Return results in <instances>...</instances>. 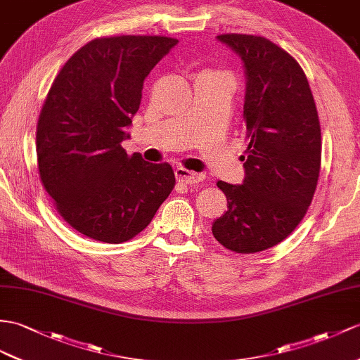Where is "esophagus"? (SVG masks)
<instances>
[{"mask_svg": "<svg viewBox=\"0 0 360 360\" xmlns=\"http://www.w3.org/2000/svg\"><path fill=\"white\" fill-rule=\"evenodd\" d=\"M175 179H177L179 183H183V185H195V183H200L205 179V175L188 171L185 168H177L175 169Z\"/></svg>", "mask_w": 360, "mask_h": 360, "instance_id": "obj_1", "label": "esophagus"}]
</instances>
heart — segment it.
I'll list each match as a JSON object with an SVG mask.
<instances>
[{
  "instance_id": "heart-1",
  "label": "heart",
  "mask_w": 360,
  "mask_h": 360,
  "mask_svg": "<svg viewBox=\"0 0 360 360\" xmlns=\"http://www.w3.org/2000/svg\"><path fill=\"white\" fill-rule=\"evenodd\" d=\"M201 76H206V77H218V79H229V81H231L229 75H226V73H223V72H210V70H206V72L201 73Z\"/></svg>"
}]
</instances>
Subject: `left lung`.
Instances as JSON below:
<instances>
[{
  "label": "left lung",
  "instance_id": "1",
  "mask_svg": "<svg viewBox=\"0 0 360 360\" xmlns=\"http://www.w3.org/2000/svg\"><path fill=\"white\" fill-rule=\"evenodd\" d=\"M217 39L243 60L249 146L241 185L217 183L229 206L212 233L226 249L255 253L287 238L309 209L321 169V125L305 73L287 51L253 34Z\"/></svg>",
  "mask_w": 360,
  "mask_h": 360
}]
</instances>
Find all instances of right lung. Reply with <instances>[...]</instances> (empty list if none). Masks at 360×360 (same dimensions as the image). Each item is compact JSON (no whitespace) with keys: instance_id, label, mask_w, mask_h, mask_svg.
<instances>
[{"instance_id":"add662e5","label":"right lung","mask_w":360,"mask_h":360,"mask_svg":"<svg viewBox=\"0 0 360 360\" xmlns=\"http://www.w3.org/2000/svg\"><path fill=\"white\" fill-rule=\"evenodd\" d=\"M166 37L93 39L70 58L42 105L37 129L44 188L64 220L89 238L119 244L151 223L175 186L168 163H150L122 142L145 77L177 46Z\"/></svg>"}]
</instances>
